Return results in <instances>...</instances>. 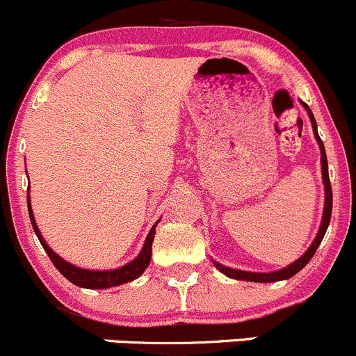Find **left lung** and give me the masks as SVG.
I'll return each instance as SVG.
<instances>
[{
  "label": "left lung",
  "instance_id": "left-lung-1",
  "mask_svg": "<svg viewBox=\"0 0 356 356\" xmlns=\"http://www.w3.org/2000/svg\"><path fill=\"white\" fill-rule=\"evenodd\" d=\"M301 106L307 110L308 117H310L312 122V129H314V136L318 143V148H321V165H322V182H324V195H325V201H324V213H322V222H321V227H318L317 236H315L314 243H312L310 248L301 254L298 260H294L293 264H289L288 267L281 268V270H274V272H250V270H241V268H231V267H225V265L218 264L217 260H213V265L218 268V272H222L224 275L231 279H238V281H250V282H277V281H286V279L293 277L296 275L308 261L312 260V257L315 254L317 251L318 245L322 243L324 239L325 231L329 227V222H331V213H332V191H331V182H329V167H327V156H325V148H324V143L321 141L318 138V132H317V122H315L314 113L312 110L308 108V105L305 102H300Z\"/></svg>",
  "mask_w": 356,
  "mask_h": 356
}]
</instances>
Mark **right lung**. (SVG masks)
Returning a JSON list of instances; mask_svg holds the SVG:
<instances>
[{
	"label": "right lung",
	"mask_w": 356,
	"mask_h": 356,
	"mask_svg": "<svg viewBox=\"0 0 356 356\" xmlns=\"http://www.w3.org/2000/svg\"><path fill=\"white\" fill-rule=\"evenodd\" d=\"M29 191H31V186L27 188V207H29V217H31V224L34 227L35 236H38L39 243H41L44 251L48 253L49 260L53 261L56 268L60 270V274L63 277H67L72 284L79 286V288H86V289H108L113 288V286H120L125 284V282H131L134 279H138L143 272L146 270V267L149 265V260H152V245H153V238H155V227L158 225V220L155 225L149 231L148 238H146L145 246H143L141 253L134 258L129 264L122 265V267L113 268V270H88V268H81L77 265H72L70 261L63 260L60 254H56L51 248L48 246V243L44 241L42 238L41 231L38 229V224H35L34 213H32L31 208V196H29Z\"/></svg>",
	"instance_id": "right-lung-1"
}]
</instances>
